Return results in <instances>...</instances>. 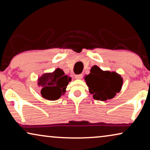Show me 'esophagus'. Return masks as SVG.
Here are the masks:
<instances>
[{
    "mask_svg": "<svg viewBox=\"0 0 150 150\" xmlns=\"http://www.w3.org/2000/svg\"><path fill=\"white\" fill-rule=\"evenodd\" d=\"M82 77H83L82 74H78V75H75V79H81Z\"/></svg>",
    "mask_w": 150,
    "mask_h": 150,
    "instance_id": "1",
    "label": "esophagus"
}]
</instances>
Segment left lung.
I'll list each match as a JSON object with an SVG mask.
<instances>
[{"label":"left lung","mask_w":150,"mask_h":150,"mask_svg":"<svg viewBox=\"0 0 150 150\" xmlns=\"http://www.w3.org/2000/svg\"><path fill=\"white\" fill-rule=\"evenodd\" d=\"M89 91L95 100L106 101L115 96L121 90L123 79L121 75L112 71H103L97 65L91 68L90 73L85 75Z\"/></svg>","instance_id":"8db88e82"}]
</instances>
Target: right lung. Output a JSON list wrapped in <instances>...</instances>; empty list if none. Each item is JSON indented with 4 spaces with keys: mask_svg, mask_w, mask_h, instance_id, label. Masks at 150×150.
Instances as JSON below:
<instances>
[{
    "mask_svg": "<svg viewBox=\"0 0 150 150\" xmlns=\"http://www.w3.org/2000/svg\"><path fill=\"white\" fill-rule=\"evenodd\" d=\"M71 77L57 68L52 73H44L38 79V86L41 87V95L48 100H57L66 92L67 86Z\"/></svg>",
    "mask_w": 150,
    "mask_h": 150,
    "instance_id": "obj_1",
    "label": "right lung"
}]
</instances>
